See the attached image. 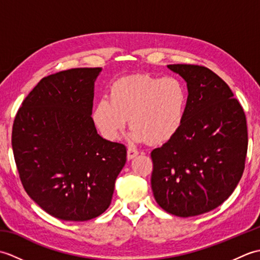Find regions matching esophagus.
<instances>
[{
    "mask_svg": "<svg viewBox=\"0 0 260 260\" xmlns=\"http://www.w3.org/2000/svg\"><path fill=\"white\" fill-rule=\"evenodd\" d=\"M137 155H139V151L135 150L134 147H128V148H127V158L133 159Z\"/></svg>",
    "mask_w": 260,
    "mask_h": 260,
    "instance_id": "obj_1",
    "label": "esophagus"
}]
</instances>
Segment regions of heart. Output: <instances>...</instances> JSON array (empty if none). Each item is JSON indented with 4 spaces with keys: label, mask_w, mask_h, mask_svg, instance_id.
I'll use <instances>...</instances> for the list:
<instances>
[{
    "label": "heart",
    "mask_w": 260,
    "mask_h": 260,
    "mask_svg": "<svg viewBox=\"0 0 260 260\" xmlns=\"http://www.w3.org/2000/svg\"><path fill=\"white\" fill-rule=\"evenodd\" d=\"M186 107L187 93L180 79L137 74L115 81L109 101L99 99L91 118L106 140L119 139L128 118L132 139L158 145L179 133Z\"/></svg>",
    "instance_id": "obj_1"
}]
</instances>
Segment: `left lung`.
<instances>
[{"mask_svg": "<svg viewBox=\"0 0 260 260\" xmlns=\"http://www.w3.org/2000/svg\"><path fill=\"white\" fill-rule=\"evenodd\" d=\"M186 82L187 107L181 129L151 153L152 191L176 217L211 211L231 196L244 173L246 116L229 86L213 71L169 64Z\"/></svg>", "mask_w": 260, "mask_h": 260, "instance_id": "8db88e82", "label": "left lung"}]
</instances>
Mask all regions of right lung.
I'll return each mask as SVG.
<instances>
[{
  "instance_id": "right-lung-1",
  "label": "right lung",
  "mask_w": 260,
  "mask_h": 260,
  "mask_svg": "<svg viewBox=\"0 0 260 260\" xmlns=\"http://www.w3.org/2000/svg\"><path fill=\"white\" fill-rule=\"evenodd\" d=\"M102 68H76L41 79L15 116L12 148L27 194L52 217L87 221L112 202L126 147L103 139L91 118Z\"/></svg>"
}]
</instances>
